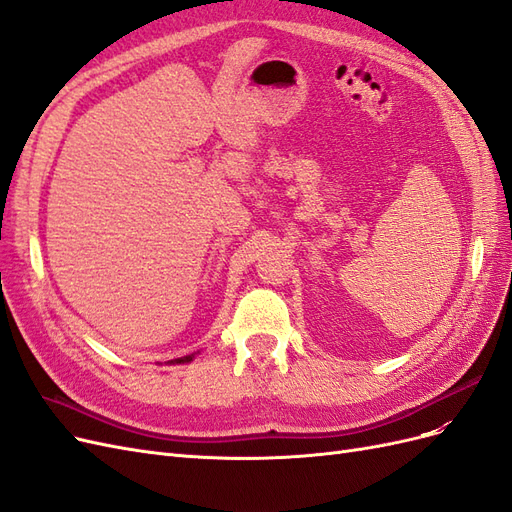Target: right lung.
Returning <instances> with one entry per match:
<instances>
[{"label":"right lung","mask_w":512,"mask_h":512,"mask_svg":"<svg viewBox=\"0 0 512 512\" xmlns=\"http://www.w3.org/2000/svg\"><path fill=\"white\" fill-rule=\"evenodd\" d=\"M192 361V356H181V359H175V363H188Z\"/></svg>","instance_id":"right-lung-1"}]
</instances>
